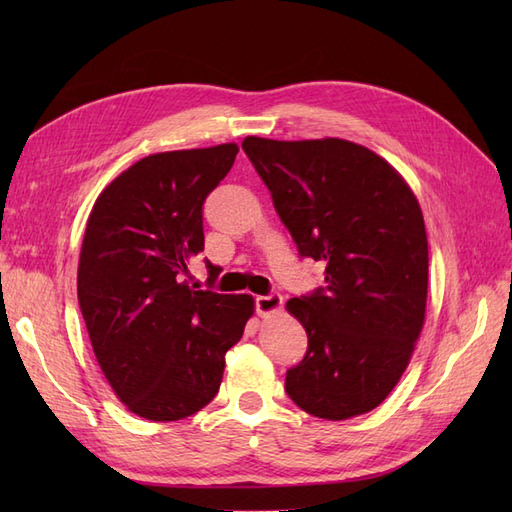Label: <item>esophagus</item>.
Wrapping results in <instances>:
<instances>
[{"instance_id":"1","label":"esophagus","mask_w":512,"mask_h":512,"mask_svg":"<svg viewBox=\"0 0 512 512\" xmlns=\"http://www.w3.org/2000/svg\"><path fill=\"white\" fill-rule=\"evenodd\" d=\"M282 303H284L282 294H277V292L260 294V297H256V314L258 316H269V314L280 312Z\"/></svg>"}]
</instances>
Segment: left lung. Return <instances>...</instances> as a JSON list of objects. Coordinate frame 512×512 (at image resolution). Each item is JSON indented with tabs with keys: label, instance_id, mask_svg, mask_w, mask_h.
Returning a JSON list of instances; mask_svg holds the SVG:
<instances>
[{
	"label": "left lung",
	"instance_id": "8db88e82",
	"mask_svg": "<svg viewBox=\"0 0 512 512\" xmlns=\"http://www.w3.org/2000/svg\"><path fill=\"white\" fill-rule=\"evenodd\" d=\"M241 147L301 258L327 267V284L286 303L307 331L303 361L286 371L288 397L327 421L378 408L425 320L429 252L416 196L389 162L342 138L247 136Z\"/></svg>",
	"mask_w": 512,
	"mask_h": 512
}]
</instances>
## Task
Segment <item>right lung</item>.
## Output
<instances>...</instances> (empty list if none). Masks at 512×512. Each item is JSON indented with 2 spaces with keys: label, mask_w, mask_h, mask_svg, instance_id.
<instances>
[{
  "label": "right lung",
  "mask_w": 512,
  "mask_h": 512,
  "mask_svg": "<svg viewBox=\"0 0 512 512\" xmlns=\"http://www.w3.org/2000/svg\"><path fill=\"white\" fill-rule=\"evenodd\" d=\"M235 143L153 153L106 185L89 213L79 305L108 384L147 421H179L218 395L224 356L254 314L250 294L185 282L205 250L203 205L235 164Z\"/></svg>",
  "instance_id": "add662e5"
}]
</instances>
